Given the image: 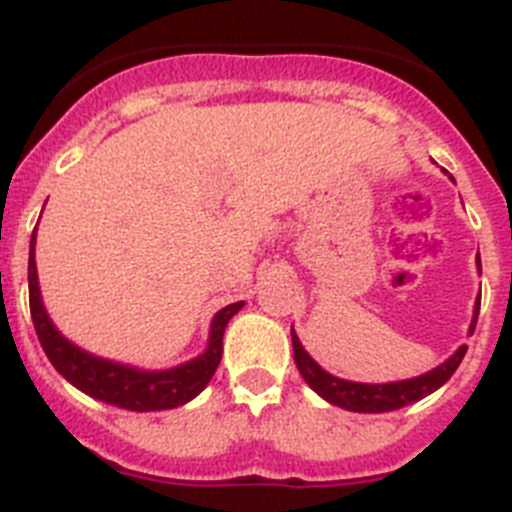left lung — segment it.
Instances as JSON below:
<instances>
[{"label":"left lung","mask_w":512,"mask_h":512,"mask_svg":"<svg viewBox=\"0 0 512 512\" xmlns=\"http://www.w3.org/2000/svg\"><path fill=\"white\" fill-rule=\"evenodd\" d=\"M477 268L482 273V262H479L477 255ZM479 317V301L474 306V319H471L469 332H474V324H477ZM293 340V361H296V368L304 376L306 384L317 391L319 397L327 399L330 404H337L342 410L350 412H391L399 410V407H407V404L417 402V399L428 397L435 389H441L448 379L453 376V371L459 368V363L464 361L466 345H461L456 353L448 358L446 363H441L433 371L422 373V376H415V379L407 381H389V384H358V381H345L337 379L332 373L324 371L314 358L304 350V345L299 342L296 332L291 330Z\"/></svg>","instance_id":"8db88e82"}]
</instances>
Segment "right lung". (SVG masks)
Masks as SVG:
<instances>
[{"label":"right lung","mask_w":512,"mask_h":512,"mask_svg":"<svg viewBox=\"0 0 512 512\" xmlns=\"http://www.w3.org/2000/svg\"><path fill=\"white\" fill-rule=\"evenodd\" d=\"M28 288H30V317H33L35 332L46 350L48 361L64 376L69 384L79 391L100 399V402L115 404L123 410L133 412H154L172 410L180 404L198 397L211 376L216 373L224 353V330L229 319L244 306V301L229 304L213 317L208 348L198 358L180 363L167 371H141V368L123 366V363L105 361L87 350L77 348L74 342L66 340L48 317L46 306L38 288V270H35V231L30 239V260H28Z\"/></svg>","instance_id":"add662e5"}]
</instances>
